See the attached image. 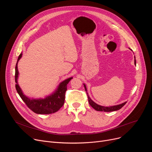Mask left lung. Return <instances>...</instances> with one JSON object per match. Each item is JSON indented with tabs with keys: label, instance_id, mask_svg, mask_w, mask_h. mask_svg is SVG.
Masks as SVG:
<instances>
[{
	"label": "left lung",
	"instance_id": "1",
	"mask_svg": "<svg viewBox=\"0 0 152 152\" xmlns=\"http://www.w3.org/2000/svg\"><path fill=\"white\" fill-rule=\"evenodd\" d=\"M134 64L135 65H136V61H135V60H134ZM84 84V89L87 92V88H86V86ZM87 97H88V100H89V103L90 105L93 108H94L95 110L97 111H105V112H109V111H116V110H118L119 109H121L125 104L127 102H125L123 103H121V104H119V105H114V106H111V107H104V106H101V105H99L98 104H97L96 103H95L91 98L89 96L88 94H87Z\"/></svg>",
	"mask_w": 152,
	"mask_h": 152
}]
</instances>
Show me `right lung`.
<instances>
[{"mask_svg":"<svg viewBox=\"0 0 152 152\" xmlns=\"http://www.w3.org/2000/svg\"><path fill=\"white\" fill-rule=\"evenodd\" d=\"M22 53L20 54L15 66V87L18 94L28 108L37 114L47 115L57 112L64 104L67 84L73 77H69L60 83L55 91L50 95H47L44 99H31L23 94L18 83L19 76L18 63L22 57Z\"/></svg>","mask_w":152,"mask_h":152,"instance_id":"obj_1","label":"right lung"}]
</instances>
